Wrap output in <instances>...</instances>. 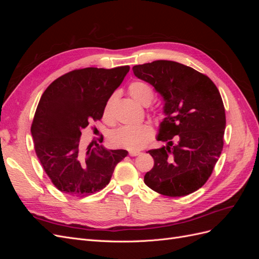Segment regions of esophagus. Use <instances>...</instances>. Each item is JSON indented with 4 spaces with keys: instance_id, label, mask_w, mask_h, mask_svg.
Returning <instances> with one entry per match:
<instances>
[{
    "instance_id": "34e87169",
    "label": "esophagus",
    "mask_w": 259,
    "mask_h": 259,
    "mask_svg": "<svg viewBox=\"0 0 259 259\" xmlns=\"http://www.w3.org/2000/svg\"><path fill=\"white\" fill-rule=\"evenodd\" d=\"M128 154H130L131 156H136V155H139L140 152H139V151H135V150H131V151L128 152Z\"/></svg>"
}]
</instances>
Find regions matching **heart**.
Wrapping results in <instances>:
<instances>
[{
  "label": "heart",
  "instance_id": "1",
  "mask_svg": "<svg viewBox=\"0 0 259 259\" xmlns=\"http://www.w3.org/2000/svg\"><path fill=\"white\" fill-rule=\"evenodd\" d=\"M128 93L136 103L148 106L153 99L152 89L145 82L136 81L130 84ZM114 96L108 99L104 109V115L109 116L113 104ZM153 128L150 124L142 123L137 125H123L110 133L109 140L114 147L128 149V150H139L144 148L153 137Z\"/></svg>",
  "mask_w": 259,
  "mask_h": 259
}]
</instances>
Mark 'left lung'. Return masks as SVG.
Returning <instances> with one entry per match:
<instances>
[{
  "label": "left lung",
  "mask_w": 259,
  "mask_h": 259,
  "mask_svg": "<svg viewBox=\"0 0 259 259\" xmlns=\"http://www.w3.org/2000/svg\"><path fill=\"white\" fill-rule=\"evenodd\" d=\"M138 79L163 97L165 117L159 142L149 150L154 160L145 184L167 197H184L204 185L222 154L226 113L221 94L208 76L170 60L133 67Z\"/></svg>",
  "instance_id": "left-lung-1"
}]
</instances>
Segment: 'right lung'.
<instances>
[{
	"mask_svg": "<svg viewBox=\"0 0 259 259\" xmlns=\"http://www.w3.org/2000/svg\"><path fill=\"white\" fill-rule=\"evenodd\" d=\"M128 71V66L73 70L43 93L31 134L41 165L59 191L80 198L98 192L127 155L123 149L83 147L80 137L83 128L103 117L106 103Z\"/></svg>",
	"mask_w": 259,
	"mask_h": 259,
	"instance_id": "obj_1",
	"label": "right lung"
}]
</instances>
